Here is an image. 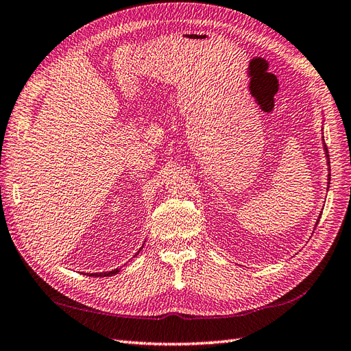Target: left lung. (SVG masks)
Returning <instances> with one entry per match:
<instances>
[{"label":"left lung","instance_id":"obj_1","mask_svg":"<svg viewBox=\"0 0 351 351\" xmlns=\"http://www.w3.org/2000/svg\"><path fill=\"white\" fill-rule=\"evenodd\" d=\"M323 147H325V151H326V157H328V160H329V156H328V148H326V143H325V145H323Z\"/></svg>","mask_w":351,"mask_h":351}]
</instances>
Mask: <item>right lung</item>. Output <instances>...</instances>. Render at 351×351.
Wrapping results in <instances>:
<instances>
[{"instance_id":"add662e5","label":"right lung","mask_w":351,"mask_h":351,"mask_svg":"<svg viewBox=\"0 0 351 351\" xmlns=\"http://www.w3.org/2000/svg\"><path fill=\"white\" fill-rule=\"evenodd\" d=\"M139 254V252H138ZM117 273H120L119 268L112 269V271H108V273H99V274H90V276H95V277H108V276H115Z\"/></svg>"}]
</instances>
